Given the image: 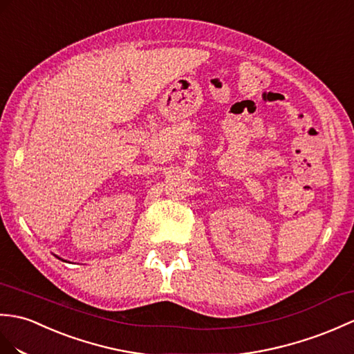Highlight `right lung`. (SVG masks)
<instances>
[{
    "instance_id": "right-lung-1",
    "label": "right lung",
    "mask_w": 354,
    "mask_h": 354,
    "mask_svg": "<svg viewBox=\"0 0 354 354\" xmlns=\"http://www.w3.org/2000/svg\"><path fill=\"white\" fill-rule=\"evenodd\" d=\"M57 258H59V257H57ZM59 259H62V258H59ZM62 261H64V259H62ZM66 262V261H64Z\"/></svg>"
}]
</instances>
